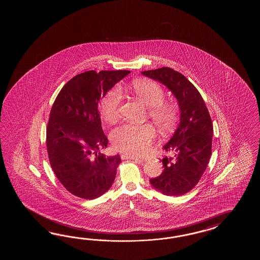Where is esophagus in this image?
Wrapping results in <instances>:
<instances>
[{"label":"esophagus","instance_id":"34e87169","mask_svg":"<svg viewBox=\"0 0 260 260\" xmlns=\"http://www.w3.org/2000/svg\"><path fill=\"white\" fill-rule=\"evenodd\" d=\"M121 158H122V160H125V159H129V160H137L138 162H142L143 160H141V159H139L138 157H136V156H133V155L130 154H122L121 155Z\"/></svg>","mask_w":260,"mask_h":260}]
</instances>
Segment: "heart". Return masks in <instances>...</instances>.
Returning a JSON list of instances; mask_svg holds the SVG:
<instances>
[{"instance_id": "heart-1", "label": "heart", "mask_w": 260, "mask_h": 260, "mask_svg": "<svg viewBox=\"0 0 260 260\" xmlns=\"http://www.w3.org/2000/svg\"><path fill=\"white\" fill-rule=\"evenodd\" d=\"M129 89L144 105L149 107V117L159 131L170 132L178 119V111L176 106L164 102L165 91L160 84L149 80H138ZM122 94L118 87L111 89L103 96L100 102V114L106 122H114L118 118ZM154 138V129L149 123H126L111 133V142L117 150L137 156L146 153Z\"/></svg>"}]
</instances>
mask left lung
Wrapping results in <instances>:
<instances>
[{
  "instance_id": "left-lung-1",
  "label": "left lung",
  "mask_w": 260,
  "mask_h": 260,
  "mask_svg": "<svg viewBox=\"0 0 260 260\" xmlns=\"http://www.w3.org/2000/svg\"><path fill=\"white\" fill-rule=\"evenodd\" d=\"M162 83L176 98L179 123L162 147L174 156L164 158L159 177L149 179L152 188L167 196L187 193L199 182L212 153L213 123L199 91L180 72L164 67L141 72Z\"/></svg>"
}]
</instances>
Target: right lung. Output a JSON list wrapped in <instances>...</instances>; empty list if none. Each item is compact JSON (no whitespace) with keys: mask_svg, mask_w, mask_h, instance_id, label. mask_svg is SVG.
Instances as JSON below:
<instances>
[{"mask_svg":"<svg viewBox=\"0 0 260 260\" xmlns=\"http://www.w3.org/2000/svg\"><path fill=\"white\" fill-rule=\"evenodd\" d=\"M129 71H94L72 78L61 89L50 112L46 146L50 165L71 193L92 200L111 188L121 157L98 152L108 138L101 127L99 104Z\"/></svg>","mask_w":260,"mask_h":260,"instance_id":"obj_1","label":"right lung"}]
</instances>
